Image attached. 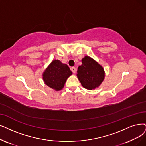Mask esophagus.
<instances>
[{
    "mask_svg": "<svg viewBox=\"0 0 146 146\" xmlns=\"http://www.w3.org/2000/svg\"><path fill=\"white\" fill-rule=\"evenodd\" d=\"M71 71H72V72H73V73H75V72H76V68H75V67H72L71 68Z\"/></svg>",
    "mask_w": 146,
    "mask_h": 146,
    "instance_id": "1",
    "label": "esophagus"
}]
</instances>
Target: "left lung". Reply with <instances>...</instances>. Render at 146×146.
Masks as SVG:
<instances>
[{
	"label": "left lung",
	"instance_id": "left-lung-1",
	"mask_svg": "<svg viewBox=\"0 0 146 146\" xmlns=\"http://www.w3.org/2000/svg\"><path fill=\"white\" fill-rule=\"evenodd\" d=\"M81 62L82 65L78 68L77 77L84 88L95 89L104 79V70L101 65L89 56H85Z\"/></svg>",
	"mask_w": 146,
	"mask_h": 146
}]
</instances>
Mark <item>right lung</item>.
<instances>
[{
	"instance_id": "add662e5",
	"label": "right lung",
	"mask_w": 146,
	"mask_h": 146,
	"mask_svg": "<svg viewBox=\"0 0 146 146\" xmlns=\"http://www.w3.org/2000/svg\"><path fill=\"white\" fill-rule=\"evenodd\" d=\"M72 74L66 64L59 60L52 62L43 73L45 84L56 91L62 89L67 78Z\"/></svg>"
}]
</instances>
